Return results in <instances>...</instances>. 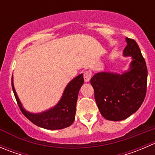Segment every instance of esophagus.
I'll list each match as a JSON object with an SVG mask.
<instances>
[{"instance_id":"34e87169","label":"esophagus","mask_w":155,"mask_h":155,"mask_svg":"<svg viewBox=\"0 0 155 155\" xmlns=\"http://www.w3.org/2000/svg\"><path fill=\"white\" fill-rule=\"evenodd\" d=\"M91 73L90 71H86L84 73V80L85 82H89L91 80Z\"/></svg>"}]
</instances>
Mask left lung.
<instances>
[{
  "instance_id": "obj_1",
  "label": "left lung",
  "mask_w": 155,
  "mask_h": 155,
  "mask_svg": "<svg viewBox=\"0 0 155 155\" xmlns=\"http://www.w3.org/2000/svg\"><path fill=\"white\" fill-rule=\"evenodd\" d=\"M124 57H132L130 68L122 74L101 72L91 79L94 98L101 115L109 121L126 119L144 101L148 70L137 42L126 37Z\"/></svg>"
}]
</instances>
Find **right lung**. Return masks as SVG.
Segmentation results:
<instances>
[{"mask_svg":"<svg viewBox=\"0 0 155 155\" xmlns=\"http://www.w3.org/2000/svg\"><path fill=\"white\" fill-rule=\"evenodd\" d=\"M83 74L72 79L64 91L59 102L54 107L40 113H32L25 110L15 92L12 76V87L17 104L25 116L35 125L47 130H60L73 123L79 89L83 85Z\"/></svg>","mask_w":155,"mask_h":155,"instance_id":"add662e5","label":"right lung"}]
</instances>
